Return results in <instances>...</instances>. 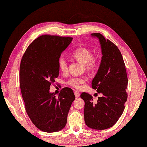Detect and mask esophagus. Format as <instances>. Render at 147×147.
Wrapping results in <instances>:
<instances>
[{"label":"esophagus","mask_w":147,"mask_h":147,"mask_svg":"<svg viewBox=\"0 0 147 147\" xmlns=\"http://www.w3.org/2000/svg\"><path fill=\"white\" fill-rule=\"evenodd\" d=\"M74 95H75V97H76V98H78V97H80V92H79L78 91H74Z\"/></svg>","instance_id":"34e87169"}]
</instances>
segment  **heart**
<instances>
[{
    "label": "heart",
    "instance_id": "b5f03b06",
    "mask_svg": "<svg viewBox=\"0 0 147 147\" xmlns=\"http://www.w3.org/2000/svg\"><path fill=\"white\" fill-rule=\"evenodd\" d=\"M72 55L73 57L78 61L84 64L85 67L88 70L94 69L97 66V59L92 57V52L86 48H80L74 50ZM58 67L60 71L62 72H66L67 70V62L66 59L61 56L58 59ZM86 80L84 78H72L67 81V83L72 87L79 89L81 87V85L84 84Z\"/></svg>",
    "mask_w": 147,
    "mask_h": 147
}]
</instances>
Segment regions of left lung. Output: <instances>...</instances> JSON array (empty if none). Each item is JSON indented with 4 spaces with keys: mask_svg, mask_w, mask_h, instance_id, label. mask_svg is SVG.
I'll use <instances>...</instances> for the list:
<instances>
[{
    "mask_svg": "<svg viewBox=\"0 0 147 147\" xmlns=\"http://www.w3.org/2000/svg\"><path fill=\"white\" fill-rule=\"evenodd\" d=\"M97 38L102 56L98 70L92 81V88L102 94L95 104L93 97L86 92L81 94L84 100V115L86 125L95 130H104L117 122L125 109L127 99L128 79L121 53L117 47L100 33Z\"/></svg>",
    "mask_w": 147,
    "mask_h": 147,
    "instance_id": "left-lung-1",
    "label": "left lung"
}]
</instances>
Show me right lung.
Returning a JSON list of instances; mask_svg holds the SVG:
<instances>
[{"instance_id": "1", "label": "right lung", "mask_w": 147, "mask_h": 147, "mask_svg": "<svg viewBox=\"0 0 147 147\" xmlns=\"http://www.w3.org/2000/svg\"><path fill=\"white\" fill-rule=\"evenodd\" d=\"M73 38L42 35L29 45L21 60L20 86L26 112L33 123L45 132L65 128L75 99L73 90L65 88L58 97L50 92L58 77V59Z\"/></svg>"}]
</instances>
